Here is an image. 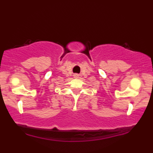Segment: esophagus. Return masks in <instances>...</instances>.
Instances as JSON below:
<instances>
[{"mask_svg":"<svg viewBox=\"0 0 153 153\" xmlns=\"http://www.w3.org/2000/svg\"><path fill=\"white\" fill-rule=\"evenodd\" d=\"M74 78H78V75H77V74H76V75H74Z\"/></svg>","mask_w":153,"mask_h":153,"instance_id":"34e87169","label":"esophagus"}]
</instances>
